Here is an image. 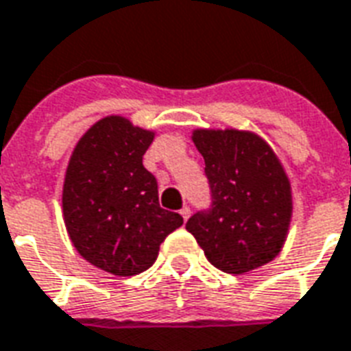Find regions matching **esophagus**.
<instances>
[{
  "mask_svg": "<svg viewBox=\"0 0 351 351\" xmlns=\"http://www.w3.org/2000/svg\"><path fill=\"white\" fill-rule=\"evenodd\" d=\"M180 215H182L184 219H188L189 215H191V208H189V206H184V208L180 210Z\"/></svg>",
  "mask_w": 351,
  "mask_h": 351,
  "instance_id": "esophagus-1",
  "label": "esophagus"
}]
</instances>
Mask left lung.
Wrapping results in <instances>:
<instances>
[{
	"instance_id": "obj_1",
	"label": "left lung",
	"mask_w": 351,
	"mask_h": 351,
	"mask_svg": "<svg viewBox=\"0 0 351 351\" xmlns=\"http://www.w3.org/2000/svg\"><path fill=\"white\" fill-rule=\"evenodd\" d=\"M210 206L186 223L204 255L225 274L274 261L287 238L292 195L281 163L261 137L238 130H197Z\"/></svg>"
}]
</instances>
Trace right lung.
I'll return each instance as SVG.
<instances>
[{
    "label": "right lung",
    "mask_w": 351,
    "mask_h": 351,
    "mask_svg": "<svg viewBox=\"0 0 351 351\" xmlns=\"http://www.w3.org/2000/svg\"><path fill=\"white\" fill-rule=\"evenodd\" d=\"M152 139L123 117H106L80 139L66 169L70 240L85 261L113 275L149 269L160 243L184 223L160 206L156 176L143 165Z\"/></svg>",
    "instance_id": "obj_1"
}]
</instances>
